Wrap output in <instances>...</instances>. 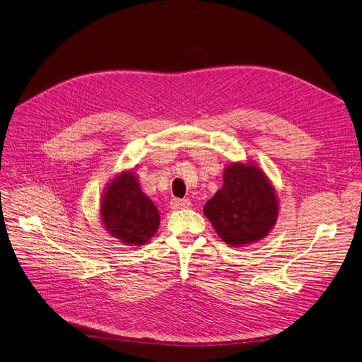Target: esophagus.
I'll return each mask as SVG.
<instances>
[{"label": "esophagus", "instance_id": "34e87169", "mask_svg": "<svg viewBox=\"0 0 362 362\" xmlns=\"http://www.w3.org/2000/svg\"><path fill=\"white\" fill-rule=\"evenodd\" d=\"M190 206L189 199H172L170 200V209H185Z\"/></svg>", "mask_w": 362, "mask_h": 362}]
</instances>
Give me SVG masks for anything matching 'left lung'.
I'll return each mask as SVG.
<instances>
[{
	"label": "left lung",
	"instance_id": "1",
	"mask_svg": "<svg viewBox=\"0 0 362 362\" xmlns=\"http://www.w3.org/2000/svg\"><path fill=\"white\" fill-rule=\"evenodd\" d=\"M204 214L223 242L247 247L267 238L276 226L279 200L255 162H233L224 168L223 187L206 202Z\"/></svg>",
	"mask_w": 362,
	"mask_h": 362
}]
</instances>
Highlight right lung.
Returning <instances> with one entry per match:
<instances>
[{
    "label": "right lung",
    "mask_w": 362,
    "mask_h": 362,
    "mask_svg": "<svg viewBox=\"0 0 362 362\" xmlns=\"http://www.w3.org/2000/svg\"><path fill=\"white\" fill-rule=\"evenodd\" d=\"M99 216L108 233L129 247L146 245L160 226V214L141 190L135 169L117 172L110 180L100 197Z\"/></svg>",
    "instance_id": "obj_1"
}]
</instances>
